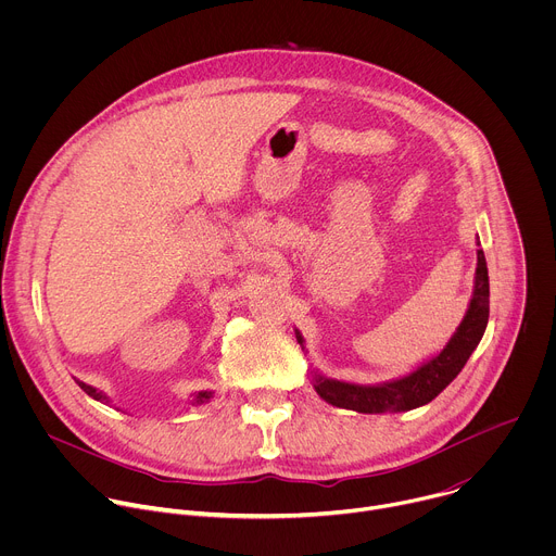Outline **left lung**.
I'll return each instance as SVG.
<instances>
[{
	"instance_id": "8db88e82",
	"label": "left lung",
	"mask_w": 556,
	"mask_h": 556,
	"mask_svg": "<svg viewBox=\"0 0 556 556\" xmlns=\"http://www.w3.org/2000/svg\"><path fill=\"white\" fill-rule=\"evenodd\" d=\"M480 247V240H478ZM489 268L484 251H478V268H475L472 294L466 307V314L448 343L431 358L422 361L409 374L374 382V384H358L348 380H337L319 369H312V387L321 395V399L341 409H352L358 414H399L412 412L427 403H431L435 395L446 389L453 378L462 371L468 356L480 345L486 326H489ZM296 343L305 350V339L299 330H294Z\"/></svg>"
}]
</instances>
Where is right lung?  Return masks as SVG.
<instances>
[{
	"label": "right lung",
	"instance_id": "obj_1",
	"mask_svg": "<svg viewBox=\"0 0 556 556\" xmlns=\"http://www.w3.org/2000/svg\"><path fill=\"white\" fill-rule=\"evenodd\" d=\"M76 384L81 387L90 399H94V401H99V403H103V405H110L112 401H110V395H105L103 391H99L97 387H92V384H86V382H81V380H76ZM213 399V391H195V393H191V405L193 407H198V405H204V403H208Z\"/></svg>",
	"mask_w": 556,
	"mask_h": 556
}]
</instances>
